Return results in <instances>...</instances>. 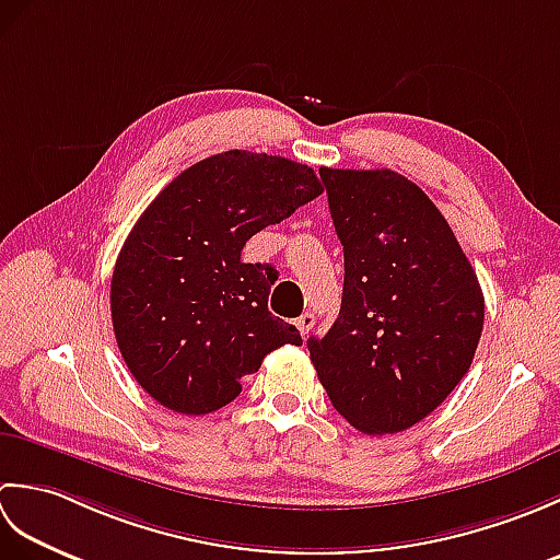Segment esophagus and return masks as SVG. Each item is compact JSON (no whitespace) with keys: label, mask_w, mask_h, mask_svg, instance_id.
Listing matches in <instances>:
<instances>
[{"label":"esophagus","mask_w":560,"mask_h":560,"mask_svg":"<svg viewBox=\"0 0 560 560\" xmlns=\"http://www.w3.org/2000/svg\"><path fill=\"white\" fill-rule=\"evenodd\" d=\"M295 327L301 329V335L305 337L307 331H311L313 327H315V315H311V313H303L299 319H295Z\"/></svg>","instance_id":"obj_1"}]
</instances>
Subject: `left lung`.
Wrapping results in <instances>:
<instances>
[{"mask_svg":"<svg viewBox=\"0 0 560 560\" xmlns=\"http://www.w3.org/2000/svg\"><path fill=\"white\" fill-rule=\"evenodd\" d=\"M343 245L341 311L311 361L361 433L407 431L467 375L483 293L455 233L419 185L395 171L319 168Z\"/></svg>","mask_w":560,"mask_h":560,"instance_id":"8db88e82","label":"left lung"}]
</instances>
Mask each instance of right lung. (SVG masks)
I'll list each match as a JSON object with an SVG mask.
<instances>
[{
	"mask_svg": "<svg viewBox=\"0 0 560 560\" xmlns=\"http://www.w3.org/2000/svg\"><path fill=\"white\" fill-rule=\"evenodd\" d=\"M317 195L305 163L233 149L189 165L141 213L115 261L110 313L129 373L165 409L217 411L267 353L301 347L267 307L277 269L241 253Z\"/></svg>",
	"mask_w": 560,
	"mask_h": 560,
	"instance_id": "right-lung-1",
	"label": "right lung"
}]
</instances>
